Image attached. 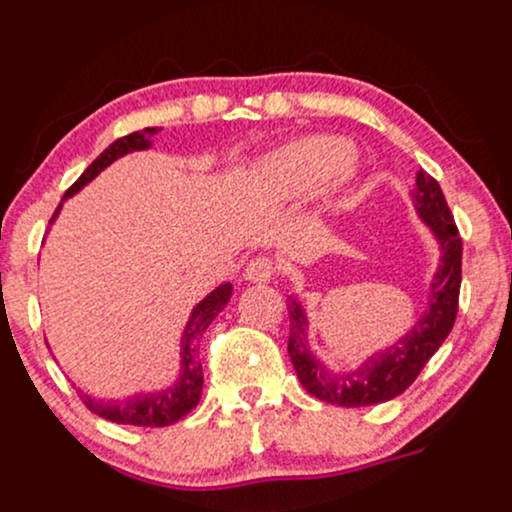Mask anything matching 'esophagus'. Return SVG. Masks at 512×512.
<instances>
[{"instance_id": "1", "label": "esophagus", "mask_w": 512, "mask_h": 512, "mask_svg": "<svg viewBox=\"0 0 512 512\" xmlns=\"http://www.w3.org/2000/svg\"><path fill=\"white\" fill-rule=\"evenodd\" d=\"M273 275H275V266H273V261L266 256L251 258L244 268V278L249 282H268V280H273Z\"/></svg>"}]
</instances>
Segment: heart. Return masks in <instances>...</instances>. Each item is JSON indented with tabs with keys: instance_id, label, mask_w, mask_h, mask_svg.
I'll return each mask as SVG.
<instances>
[{
	"instance_id": "1",
	"label": "heart",
	"mask_w": 512,
	"mask_h": 512,
	"mask_svg": "<svg viewBox=\"0 0 512 512\" xmlns=\"http://www.w3.org/2000/svg\"><path fill=\"white\" fill-rule=\"evenodd\" d=\"M354 146L342 136H304L270 153L258 165L256 179L275 201H297L326 189L333 206L354 177Z\"/></svg>"
}]
</instances>
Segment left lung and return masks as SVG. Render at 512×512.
<instances>
[{
	"label": "left lung",
	"mask_w": 512,
	"mask_h": 512,
	"mask_svg": "<svg viewBox=\"0 0 512 512\" xmlns=\"http://www.w3.org/2000/svg\"><path fill=\"white\" fill-rule=\"evenodd\" d=\"M412 206L417 210L419 220L434 234L441 258H438V268L429 285V306L417 318V323L393 345L366 357L357 369H328L309 345L306 306L299 299L290 297L287 352H290L299 383L306 388V393L318 400L340 407H366L398 398L412 386L419 371L453 330L462 280V239L441 186L424 170L417 172Z\"/></svg>",
	"instance_id": "obj_1"
}]
</instances>
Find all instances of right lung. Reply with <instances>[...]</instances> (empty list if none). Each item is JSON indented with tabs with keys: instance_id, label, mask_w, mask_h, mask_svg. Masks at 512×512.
<instances>
[{
	"instance_id": "1",
	"label": "right lung",
	"mask_w": 512,
	"mask_h": 512,
	"mask_svg": "<svg viewBox=\"0 0 512 512\" xmlns=\"http://www.w3.org/2000/svg\"><path fill=\"white\" fill-rule=\"evenodd\" d=\"M158 131V126L134 131V134L117 138L112 146L102 150L98 158L90 162L88 170L71 184L69 191H66L59 208L54 210L50 225L57 220L66 198L78 194L83 186L93 182V179L98 177L105 167H110L114 160L124 158V155L129 153H136V150H148L153 146V136L158 134ZM230 297L232 285L230 282H222V285L215 287L213 292L206 294V297L191 309V316L189 321H186L182 338H179V376L172 386H165L160 390H141V393H134L131 398L124 400H98L93 398V395L81 393L83 405H86L90 412L98 414V417L107 419V422L131 426H170L186 417V414L198 405L203 393V366L201 359H198V340H201V335L206 333V328L213 323V318L225 309Z\"/></svg>"
}]
</instances>
